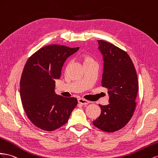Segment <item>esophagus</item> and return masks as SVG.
<instances>
[{
  "label": "esophagus",
  "instance_id": "esophagus-1",
  "mask_svg": "<svg viewBox=\"0 0 158 158\" xmlns=\"http://www.w3.org/2000/svg\"><path fill=\"white\" fill-rule=\"evenodd\" d=\"M78 102L80 104H82V105H86L89 103V101H88L86 100H84L83 98H79L78 100Z\"/></svg>",
  "mask_w": 158,
  "mask_h": 158
}]
</instances>
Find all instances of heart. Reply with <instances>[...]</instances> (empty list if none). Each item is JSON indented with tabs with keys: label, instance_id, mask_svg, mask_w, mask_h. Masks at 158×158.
<instances>
[{
	"label": "heart",
	"instance_id": "1",
	"mask_svg": "<svg viewBox=\"0 0 158 158\" xmlns=\"http://www.w3.org/2000/svg\"><path fill=\"white\" fill-rule=\"evenodd\" d=\"M82 58V60H83L84 64L89 63V62L93 61V60L91 57H89V56H88V55H86V54H83Z\"/></svg>",
	"mask_w": 158,
	"mask_h": 158
}]
</instances>
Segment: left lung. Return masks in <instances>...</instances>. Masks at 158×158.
Returning <instances> with one entry per match:
<instances>
[{"label":"left lung","mask_w":158,"mask_h":158,"mask_svg":"<svg viewBox=\"0 0 158 158\" xmlns=\"http://www.w3.org/2000/svg\"><path fill=\"white\" fill-rule=\"evenodd\" d=\"M104 61L102 86L108 89L109 104H99L101 113L93 121L98 128L114 132L124 127L133 116L138 91L136 71L125 51L104 40H98Z\"/></svg>","instance_id":"1"}]
</instances>
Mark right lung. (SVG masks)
I'll return each instance as SVG.
<instances>
[{
  "mask_svg": "<svg viewBox=\"0 0 158 158\" xmlns=\"http://www.w3.org/2000/svg\"><path fill=\"white\" fill-rule=\"evenodd\" d=\"M62 45H48L28 58L21 76L20 98L30 120L39 128L53 131L65 123L76 108V98L55 92V80L60 78L66 59L78 50Z\"/></svg>",
  "mask_w": 158,
  "mask_h": 158,
  "instance_id": "1",
  "label": "right lung"
}]
</instances>
